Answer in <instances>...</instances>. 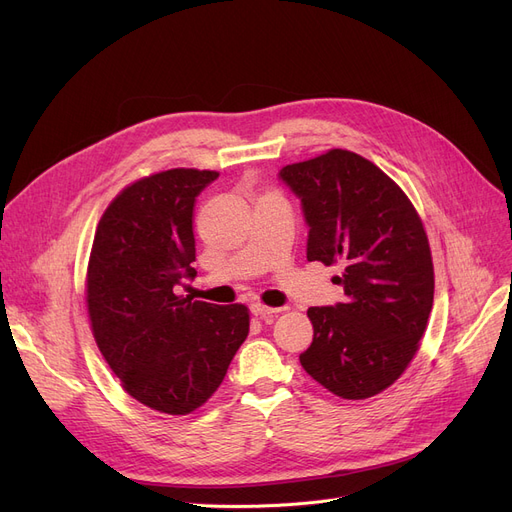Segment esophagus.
<instances>
[{"instance_id":"esophagus-1","label":"esophagus","mask_w":512,"mask_h":512,"mask_svg":"<svg viewBox=\"0 0 512 512\" xmlns=\"http://www.w3.org/2000/svg\"><path fill=\"white\" fill-rule=\"evenodd\" d=\"M250 310H252L254 316H260V319H266V316L277 314L281 308H271V306H264V304H260V302H254V304L250 306Z\"/></svg>"}]
</instances>
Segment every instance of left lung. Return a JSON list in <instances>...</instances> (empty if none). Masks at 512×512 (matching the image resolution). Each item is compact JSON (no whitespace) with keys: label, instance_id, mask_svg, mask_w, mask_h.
Segmentation results:
<instances>
[{"label":"left lung","instance_id":"obj_1","mask_svg":"<svg viewBox=\"0 0 512 512\" xmlns=\"http://www.w3.org/2000/svg\"><path fill=\"white\" fill-rule=\"evenodd\" d=\"M279 179L302 202L306 258L344 264L346 300L308 308L314 337L302 367L339 398H371L406 371L433 306L421 218L379 166L348 150L287 164Z\"/></svg>","mask_w":512,"mask_h":512}]
</instances>
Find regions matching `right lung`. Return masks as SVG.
<instances>
[{"mask_svg":"<svg viewBox=\"0 0 512 512\" xmlns=\"http://www.w3.org/2000/svg\"><path fill=\"white\" fill-rule=\"evenodd\" d=\"M218 173L173 168L123 189L97 225L87 308L95 344L137 402L189 415L223 383L246 342L243 304L177 296L198 271L193 208Z\"/></svg>","mask_w":512,"mask_h":512,"instance_id":"add662e5","label":"right lung"}]
</instances>
